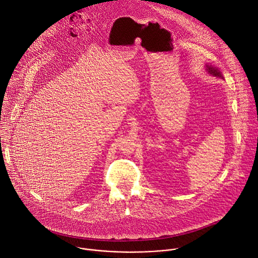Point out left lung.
<instances>
[{"mask_svg": "<svg viewBox=\"0 0 258 258\" xmlns=\"http://www.w3.org/2000/svg\"><path fill=\"white\" fill-rule=\"evenodd\" d=\"M205 70L209 73V75H211L213 77H216V78H219V79H224L223 72H220V70L217 67H215L214 65H211L209 63H205Z\"/></svg>", "mask_w": 258, "mask_h": 258, "instance_id": "left-lung-1", "label": "left lung"}]
</instances>
